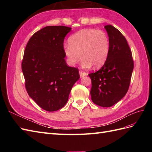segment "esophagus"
I'll list each match as a JSON object with an SVG mask.
<instances>
[{
	"label": "esophagus",
	"mask_w": 152,
	"mask_h": 152,
	"mask_svg": "<svg viewBox=\"0 0 152 152\" xmlns=\"http://www.w3.org/2000/svg\"><path fill=\"white\" fill-rule=\"evenodd\" d=\"M79 74H80V77H84V76H86V75H87V73H85V72H82V71H80V72H79Z\"/></svg>",
	"instance_id": "1"
}]
</instances>
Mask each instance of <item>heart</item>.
<instances>
[{
    "label": "heart",
    "mask_w": 152,
    "mask_h": 152,
    "mask_svg": "<svg viewBox=\"0 0 152 152\" xmlns=\"http://www.w3.org/2000/svg\"><path fill=\"white\" fill-rule=\"evenodd\" d=\"M70 45H64L63 50L70 66L75 65L82 58L84 68H99L105 63L110 50V40L104 31L84 29L72 35Z\"/></svg>",
    "instance_id": "obj_1"
}]
</instances>
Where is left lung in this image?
I'll use <instances>...</instances> for the list:
<instances>
[{
    "label": "left lung",
    "mask_w": 152,
    "mask_h": 152,
    "mask_svg": "<svg viewBox=\"0 0 152 152\" xmlns=\"http://www.w3.org/2000/svg\"><path fill=\"white\" fill-rule=\"evenodd\" d=\"M110 40L108 58L100 70L89 73L93 102L110 107L122 99L130 85L134 61L131 50L121 32L112 25H106Z\"/></svg>",
    "instance_id": "left-lung-1"
}]
</instances>
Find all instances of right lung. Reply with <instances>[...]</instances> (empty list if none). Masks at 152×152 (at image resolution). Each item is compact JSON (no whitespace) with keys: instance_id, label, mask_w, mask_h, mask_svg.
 Returning a JSON list of instances; mask_svg holds the SVG:
<instances>
[{"instance_id":"1","label":"right lung","mask_w":152,"mask_h":152,"mask_svg":"<svg viewBox=\"0 0 152 152\" xmlns=\"http://www.w3.org/2000/svg\"><path fill=\"white\" fill-rule=\"evenodd\" d=\"M72 28L48 26L37 31L27 43L21 63L25 87L40 108L57 111L68 102L79 70L66 65L63 42Z\"/></svg>"}]
</instances>
